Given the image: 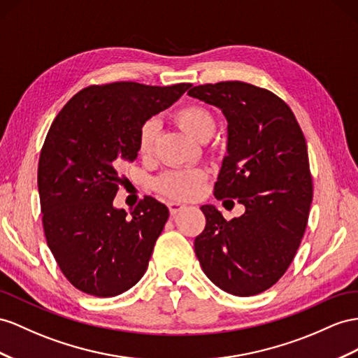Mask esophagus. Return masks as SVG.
<instances>
[{"instance_id":"esophagus-1","label":"esophagus","mask_w":358,"mask_h":358,"mask_svg":"<svg viewBox=\"0 0 358 358\" xmlns=\"http://www.w3.org/2000/svg\"><path fill=\"white\" fill-rule=\"evenodd\" d=\"M168 207H169V212H171V215H177L178 212H181L182 208H186V206H185V204L176 203V201H171V203L168 204Z\"/></svg>"}]
</instances>
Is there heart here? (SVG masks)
Returning a JSON list of instances; mask_svg holds the SVG:
<instances>
[{
    "label": "heart",
    "instance_id": "heart-1",
    "mask_svg": "<svg viewBox=\"0 0 358 358\" xmlns=\"http://www.w3.org/2000/svg\"><path fill=\"white\" fill-rule=\"evenodd\" d=\"M176 122L187 131L195 139L204 142L210 136L213 134L216 127V119L213 113L204 106L199 104H189L178 108L173 113ZM159 134V121L154 117L146 119L142 122L139 133H137V151L143 157L154 151L155 139ZM206 178V172L201 169H173L162 173L159 178L154 180V187L160 194L177 198L186 199L194 196L199 187L201 182Z\"/></svg>",
    "mask_w": 358,
    "mask_h": 358
}]
</instances>
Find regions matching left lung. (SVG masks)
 I'll use <instances>...</instances> for the list:
<instances>
[{
  "label": "left lung",
  "instance_id": "1",
  "mask_svg": "<svg viewBox=\"0 0 358 358\" xmlns=\"http://www.w3.org/2000/svg\"><path fill=\"white\" fill-rule=\"evenodd\" d=\"M187 94L225 115L228 155L215 196L245 206L231 221L213 206L201 207L206 228L196 236L195 254L219 289L257 295L287 271L306 231L313 198L306 137L290 107L268 89L221 81Z\"/></svg>",
  "mask_w": 358,
  "mask_h": 358
}]
</instances>
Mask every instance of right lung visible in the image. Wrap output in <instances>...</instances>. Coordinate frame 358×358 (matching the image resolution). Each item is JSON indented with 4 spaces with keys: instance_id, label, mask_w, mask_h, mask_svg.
<instances>
[{
    "instance_id": "add662e5",
    "label": "right lung",
    "mask_w": 358,
    "mask_h": 358,
    "mask_svg": "<svg viewBox=\"0 0 358 358\" xmlns=\"http://www.w3.org/2000/svg\"><path fill=\"white\" fill-rule=\"evenodd\" d=\"M190 86H89L63 106L50 127L38 168L43 231L63 275L87 295L116 296L148 268L169 210L152 196L141 199L130 217L115 208L119 168L137 159L142 122Z\"/></svg>"
}]
</instances>
